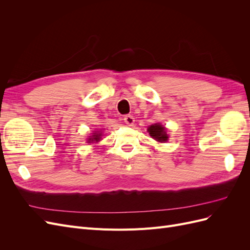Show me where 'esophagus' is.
Masks as SVG:
<instances>
[{"mask_svg": "<svg viewBox=\"0 0 250 250\" xmlns=\"http://www.w3.org/2000/svg\"><path fill=\"white\" fill-rule=\"evenodd\" d=\"M124 122L128 125V126H132L134 124V118L130 115H127L124 117Z\"/></svg>", "mask_w": 250, "mask_h": 250, "instance_id": "obj_1", "label": "esophagus"}]
</instances>
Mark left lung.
I'll list each match as a JSON object with an SVG mask.
<instances>
[{
    "label": "left lung",
    "instance_id": "1",
    "mask_svg": "<svg viewBox=\"0 0 250 250\" xmlns=\"http://www.w3.org/2000/svg\"><path fill=\"white\" fill-rule=\"evenodd\" d=\"M148 132L155 141L160 143L167 142L169 135L167 134V129L161 124H153L148 127Z\"/></svg>",
    "mask_w": 250,
    "mask_h": 250
}]
</instances>
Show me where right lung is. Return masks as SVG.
Segmentation results:
<instances>
[{
    "instance_id": "add662e5",
    "label": "right lung",
    "mask_w": 250,
    "mask_h": 250,
    "mask_svg": "<svg viewBox=\"0 0 250 250\" xmlns=\"http://www.w3.org/2000/svg\"><path fill=\"white\" fill-rule=\"evenodd\" d=\"M101 132H99V131H95L94 133H93V135L92 137H89L88 138V140H87V142L88 143H98L99 142L100 140H101Z\"/></svg>"
}]
</instances>
